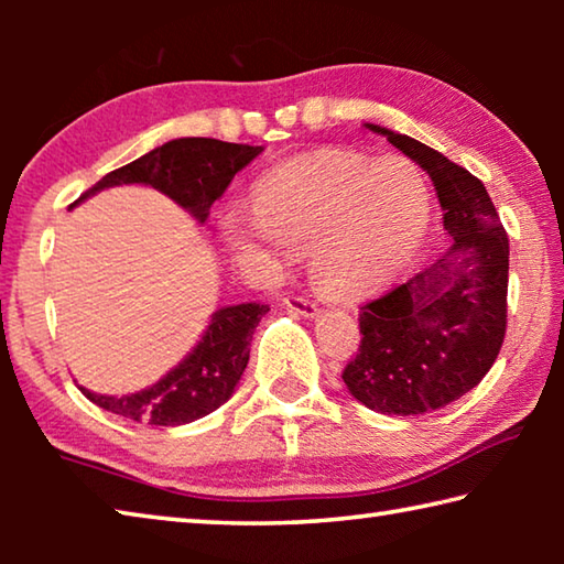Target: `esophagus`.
Returning <instances> with one entry per match:
<instances>
[{
	"label": "esophagus",
	"mask_w": 564,
	"mask_h": 564,
	"mask_svg": "<svg viewBox=\"0 0 564 564\" xmlns=\"http://www.w3.org/2000/svg\"><path fill=\"white\" fill-rule=\"evenodd\" d=\"M285 308H289L291 313H299V316H303V318L318 316V303L305 299V295H289V299H285Z\"/></svg>",
	"instance_id": "1"
}]
</instances>
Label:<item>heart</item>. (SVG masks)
<instances>
[{
	"label": "heart",
	"instance_id": "1",
	"mask_svg": "<svg viewBox=\"0 0 564 564\" xmlns=\"http://www.w3.org/2000/svg\"><path fill=\"white\" fill-rule=\"evenodd\" d=\"M253 224L228 218L224 241L238 253L269 256L265 238L293 253L308 251L321 289L360 299L405 269L431 221V194L403 156L370 159L321 151L259 181Z\"/></svg>",
	"mask_w": 564,
	"mask_h": 564
}]
</instances>
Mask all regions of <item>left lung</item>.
Masks as SVG:
<instances>
[{"label":"left lung","mask_w":564,"mask_h":564,"mask_svg":"<svg viewBox=\"0 0 564 564\" xmlns=\"http://www.w3.org/2000/svg\"><path fill=\"white\" fill-rule=\"evenodd\" d=\"M370 131L433 178L451 248L360 305V346L343 383L383 415H423L480 383L508 328L510 241L488 188L441 151L378 123Z\"/></svg>","instance_id":"8db88e82"}]
</instances>
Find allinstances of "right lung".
I'll list each match as a JSON object with an SVG mask.
<instances>
[{
  "mask_svg": "<svg viewBox=\"0 0 564 564\" xmlns=\"http://www.w3.org/2000/svg\"><path fill=\"white\" fill-rule=\"evenodd\" d=\"M261 151L263 147L228 144L218 139H174L131 164L111 171L89 191H84L72 206L82 204L101 188L147 184L174 198L198 224H204L208 208L218 196H224L231 178ZM265 313H269V305L263 303H238L218 308L198 346L159 383L139 393L117 398L91 393L87 388L79 390L94 405L113 415L139 420V423L164 427L194 423L231 398L248 366L253 330Z\"/></svg>",
  "mask_w": 564,
  "mask_h": 564,
  "instance_id": "right-lung-1",
  "label": "right lung"
}]
</instances>
